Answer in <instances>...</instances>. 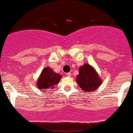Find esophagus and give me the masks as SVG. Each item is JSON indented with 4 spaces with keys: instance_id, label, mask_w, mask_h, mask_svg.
I'll list each match as a JSON object with an SVG mask.
<instances>
[{
    "instance_id": "obj_1",
    "label": "esophagus",
    "mask_w": 133,
    "mask_h": 133,
    "mask_svg": "<svg viewBox=\"0 0 133 133\" xmlns=\"http://www.w3.org/2000/svg\"><path fill=\"white\" fill-rule=\"evenodd\" d=\"M66 76H71V73H70V72L66 73Z\"/></svg>"
}]
</instances>
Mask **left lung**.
<instances>
[{"label": "left lung", "mask_w": 133, "mask_h": 133, "mask_svg": "<svg viewBox=\"0 0 133 133\" xmlns=\"http://www.w3.org/2000/svg\"><path fill=\"white\" fill-rule=\"evenodd\" d=\"M78 70L79 74L76 76V81L84 92L96 90L102 84V79L90 64L85 63L79 68Z\"/></svg>", "instance_id": "obj_1"}]
</instances>
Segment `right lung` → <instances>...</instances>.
<instances>
[{"label": "right lung", "instance_id": "obj_1", "mask_svg": "<svg viewBox=\"0 0 133 133\" xmlns=\"http://www.w3.org/2000/svg\"><path fill=\"white\" fill-rule=\"evenodd\" d=\"M62 76L53 71L49 66L44 68L41 71L38 79L37 80L36 87L41 92L47 90H53L55 86L58 84L61 79Z\"/></svg>", "mask_w": 133, "mask_h": 133}]
</instances>
